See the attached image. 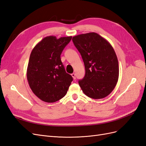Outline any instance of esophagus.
<instances>
[{"label": "esophagus", "mask_w": 146, "mask_h": 146, "mask_svg": "<svg viewBox=\"0 0 146 146\" xmlns=\"http://www.w3.org/2000/svg\"><path fill=\"white\" fill-rule=\"evenodd\" d=\"M71 76H72L73 79H74V80H76V74L72 73V74H71Z\"/></svg>", "instance_id": "esophagus-1"}]
</instances>
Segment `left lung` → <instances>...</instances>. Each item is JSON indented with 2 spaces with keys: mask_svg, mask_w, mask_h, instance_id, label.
Masks as SVG:
<instances>
[{
  "mask_svg": "<svg viewBox=\"0 0 146 146\" xmlns=\"http://www.w3.org/2000/svg\"><path fill=\"white\" fill-rule=\"evenodd\" d=\"M72 41L85 64V76L78 81L84 94L94 99L107 97L115 88L119 78V63L113 47L94 32L77 35Z\"/></svg>",
  "mask_w": 146,
  "mask_h": 146,
  "instance_id": "left-lung-1",
  "label": "left lung"
}]
</instances>
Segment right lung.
<instances>
[{"mask_svg":"<svg viewBox=\"0 0 146 146\" xmlns=\"http://www.w3.org/2000/svg\"><path fill=\"white\" fill-rule=\"evenodd\" d=\"M72 36L44 38L31 52L27 78L32 92L41 100L55 102L67 93L73 80L66 73L60 55Z\"/></svg>","mask_w":146,"mask_h":146,"instance_id":"1","label":"right lung"}]
</instances>
